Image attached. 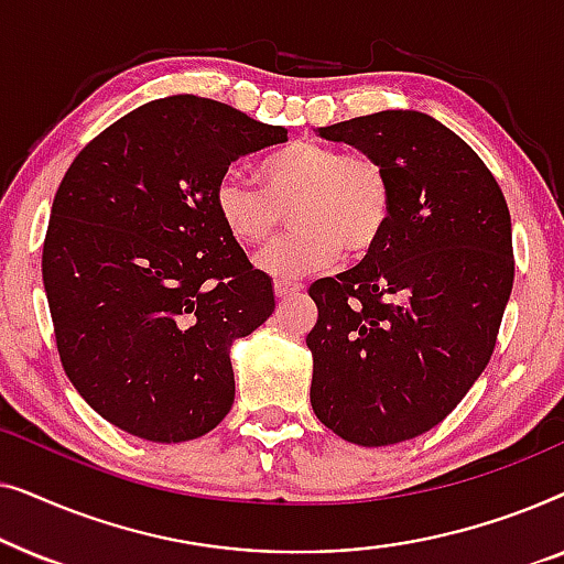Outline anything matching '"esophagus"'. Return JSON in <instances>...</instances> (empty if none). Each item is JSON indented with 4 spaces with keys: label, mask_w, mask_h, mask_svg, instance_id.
<instances>
[{
    "label": "esophagus",
    "mask_w": 564,
    "mask_h": 564,
    "mask_svg": "<svg viewBox=\"0 0 564 564\" xmlns=\"http://www.w3.org/2000/svg\"><path fill=\"white\" fill-rule=\"evenodd\" d=\"M300 290H303V284H297V282H288V280H276L274 282V295L280 297V300L297 295Z\"/></svg>",
    "instance_id": "34e87169"
}]
</instances>
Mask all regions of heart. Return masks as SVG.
Here are the masks:
<instances>
[{
	"label": "heart",
	"instance_id": "heart-1",
	"mask_svg": "<svg viewBox=\"0 0 564 564\" xmlns=\"http://www.w3.org/2000/svg\"><path fill=\"white\" fill-rule=\"evenodd\" d=\"M264 187L223 174L213 187L215 213L246 249L267 243L290 213L297 230L257 257L261 272L300 280L334 264L341 246L354 257L382 241L392 215V184L380 161L336 145L297 141L259 166Z\"/></svg>",
	"mask_w": 564,
	"mask_h": 564
}]
</instances>
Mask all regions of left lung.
I'll return each mask as SVG.
<instances>
[{"label":"left lung","mask_w":564,"mask_h":564,"mask_svg":"<svg viewBox=\"0 0 564 564\" xmlns=\"http://www.w3.org/2000/svg\"><path fill=\"white\" fill-rule=\"evenodd\" d=\"M315 135L380 161L392 215L361 264L307 290L311 405L346 442L398 444L442 423L488 367L513 290L511 213L482 159L426 112Z\"/></svg>","instance_id":"8db88e82"}]
</instances>
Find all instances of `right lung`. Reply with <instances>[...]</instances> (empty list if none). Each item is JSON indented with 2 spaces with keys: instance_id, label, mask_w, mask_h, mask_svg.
<instances>
[{
  "instance_id": "obj_1",
  "label": "right lung",
  "mask_w": 564,
  "mask_h": 564,
  "mask_svg": "<svg viewBox=\"0 0 564 564\" xmlns=\"http://www.w3.org/2000/svg\"><path fill=\"white\" fill-rule=\"evenodd\" d=\"M288 141L236 107L153 99L68 166L43 243V288L76 392L145 442L205 436L236 398L230 346L274 313L213 205L236 159Z\"/></svg>"
}]
</instances>
